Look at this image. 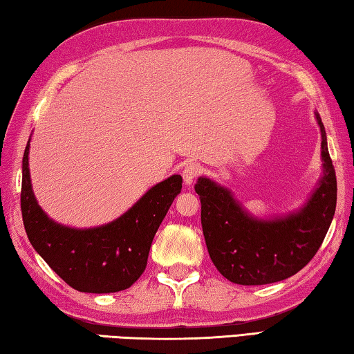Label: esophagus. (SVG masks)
Wrapping results in <instances>:
<instances>
[{
	"label": "esophagus",
	"instance_id": "esophagus-1",
	"mask_svg": "<svg viewBox=\"0 0 354 354\" xmlns=\"http://www.w3.org/2000/svg\"><path fill=\"white\" fill-rule=\"evenodd\" d=\"M201 174V166L199 165H194V163H189L183 167L182 171V176H183V180L187 185L193 183L198 176Z\"/></svg>",
	"mask_w": 354,
	"mask_h": 354
}]
</instances>
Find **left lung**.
<instances>
[{
  "instance_id": "8db88e82",
  "label": "left lung",
  "mask_w": 354,
  "mask_h": 354,
  "mask_svg": "<svg viewBox=\"0 0 354 354\" xmlns=\"http://www.w3.org/2000/svg\"><path fill=\"white\" fill-rule=\"evenodd\" d=\"M322 133V177L297 210L260 218L248 212L232 191L202 176L194 185L201 199V223L212 262L225 279L240 286H263L297 274L310 262L331 225L337 182Z\"/></svg>"
}]
</instances>
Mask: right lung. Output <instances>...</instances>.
<instances>
[{"mask_svg": "<svg viewBox=\"0 0 354 354\" xmlns=\"http://www.w3.org/2000/svg\"><path fill=\"white\" fill-rule=\"evenodd\" d=\"M30 141L21 161V216L32 248L78 292L114 293L131 287L146 270L156 230L182 191V176L174 174L153 185L111 223L68 227L46 215L34 196Z\"/></svg>", "mask_w": 354, "mask_h": 354, "instance_id": "right-lung-1", "label": "right lung"}]
</instances>
